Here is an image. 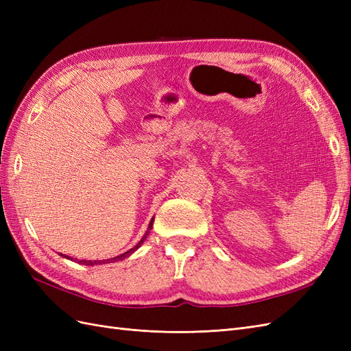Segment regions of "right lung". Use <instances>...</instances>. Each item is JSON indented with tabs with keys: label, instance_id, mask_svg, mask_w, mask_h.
<instances>
[{
	"label": "right lung",
	"instance_id": "add662e5",
	"mask_svg": "<svg viewBox=\"0 0 351 351\" xmlns=\"http://www.w3.org/2000/svg\"><path fill=\"white\" fill-rule=\"evenodd\" d=\"M152 227H154V218L151 219V222H149V227H147V230H146V232H145V236L142 237V240L136 244V246L133 247V249H130V250H127V252H124V253H121V254H119V256H115V258H111V259H104V261H79V263H82V265H88V267H93V265H102V263H111V262H119V261H123V259H125V258H129L132 253H134L137 249H139L142 244H143V241L146 240V237L149 236V232H151V230H152ZM62 256V254H61ZM66 259H70L71 261V258L70 256H64Z\"/></svg>",
	"mask_w": 351,
	"mask_h": 351
}]
</instances>
